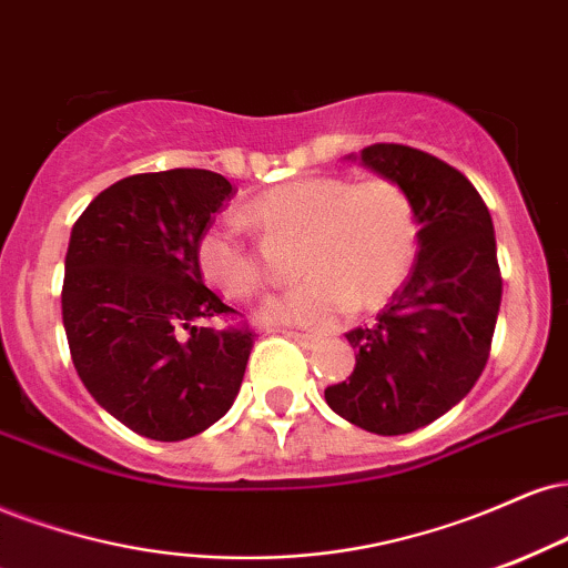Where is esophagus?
Returning <instances> with one entry per match:
<instances>
[{"label": "esophagus", "mask_w": 568, "mask_h": 568, "mask_svg": "<svg viewBox=\"0 0 568 568\" xmlns=\"http://www.w3.org/2000/svg\"><path fill=\"white\" fill-rule=\"evenodd\" d=\"M285 336L291 341H296L298 346H304V349H314V346L320 344V336H312V333H298V331H285Z\"/></svg>", "instance_id": "34e87169"}]
</instances>
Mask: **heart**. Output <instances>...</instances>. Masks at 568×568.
I'll return each instance as SVG.
<instances>
[{
  "label": "heart",
  "instance_id": "obj_1",
  "mask_svg": "<svg viewBox=\"0 0 568 568\" xmlns=\"http://www.w3.org/2000/svg\"><path fill=\"white\" fill-rule=\"evenodd\" d=\"M245 219L266 235H298L296 272L306 277L266 306L280 323L331 327L352 310H375L399 291L418 251L415 209L402 184L386 176H304L264 190ZM197 270L227 298L266 291L262 262L230 224H211L195 245Z\"/></svg>",
  "mask_w": 568,
  "mask_h": 568
}]
</instances>
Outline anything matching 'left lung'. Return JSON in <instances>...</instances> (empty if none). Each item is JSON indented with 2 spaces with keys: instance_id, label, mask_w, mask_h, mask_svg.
Listing matches in <instances>:
<instances>
[{
  "instance_id": "1",
  "label": "left lung",
  "mask_w": 568,
  "mask_h": 568,
  "mask_svg": "<svg viewBox=\"0 0 568 568\" xmlns=\"http://www.w3.org/2000/svg\"><path fill=\"white\" fill-rule=\"evenodd\" d=\"M359 161L405 187L418 258L375 323L346 333L357 365L325 388V402L365 432L399 436L442 418L479 381L503 277L489 209L466 174L394 142H375Z\"/></svg>"
}]
</instances>
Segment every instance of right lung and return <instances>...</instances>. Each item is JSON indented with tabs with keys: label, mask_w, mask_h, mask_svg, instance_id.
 Listing matches in <instances>:
<instances>
[{
	"label": "right lung",
	"mask_w": 568,
	"mask_h": 568,
	"mask_svg": "<svg viewBox=\"0 0 568 568\" xmlns=\"http://www.w3.org/2000/svg\"><path fill=\"white\" fill-rule=\"evenodd\" d=\"M232 193L206 169L134 174L102 190L71 230L63 325L73 367L102 409L148 439L206 432L241 392L256 333L206 325L237 312L195 262L197 237Z\"/></svg>",
	"instance_id": "right-lung-1"
}]
</instances>
